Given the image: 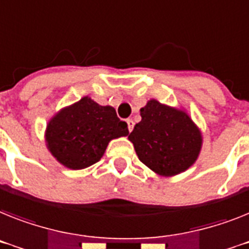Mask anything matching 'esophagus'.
<instances>
[{
	"instance_id": "esophagus-1",
	"label": "esophagus",
	"mask_w": 249,
	"mask_h": 249,
	"mask_svg": "<svg viewBox=\"0 0 249 249\" xmlns=\"http://www.w3.org/2000/svg\"><path fill=\"white\" fill-rule=\"evenodd\" d=\"M126 123H128L129 131L133 130V128H134V121H133V119H128V120H126Z\"/></svg>"
}]
</instances>
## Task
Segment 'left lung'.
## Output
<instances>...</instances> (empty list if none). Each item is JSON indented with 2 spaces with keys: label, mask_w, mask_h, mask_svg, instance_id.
<instances>
[{
  "label": "left lung",
  "mask_w": 249,
  "mask_h": 249,
  "mask_svg": "<svg viewBox=\"0 0 249 249\" xmlns=\"http://www.w3.org/2000/svg\"><path fill=\"white\" fill-rule=\"evenodd\" d=\"M141 116L129 134L141 162L162 176H173L194 164L201 134L189 115L150 100L141 108Z\"/></svg>",
  "instance_id": "left-lung-1"
}]
</instances>
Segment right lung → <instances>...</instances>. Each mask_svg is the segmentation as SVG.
I'll list each match as a JSON object with an SVG mask.
<instances>
[{
	"instance_id": "add662e5",
	"label": "right lung",
	"mask_w": 249,
	"mask_h": 249,
	"mask_svg": "<svg viewBox=\"0 0 249 249\" xmlns=\"http://www.w3.org/2000/svg\"><path fill=\"white\" fill-rule=\"evenodd\" d=\"M128 134V124L118 118L114 107L83 97L50 120L47 143L63 166L82 170L99 162L111 139Z\"/></svg>"
}]
</instances>
